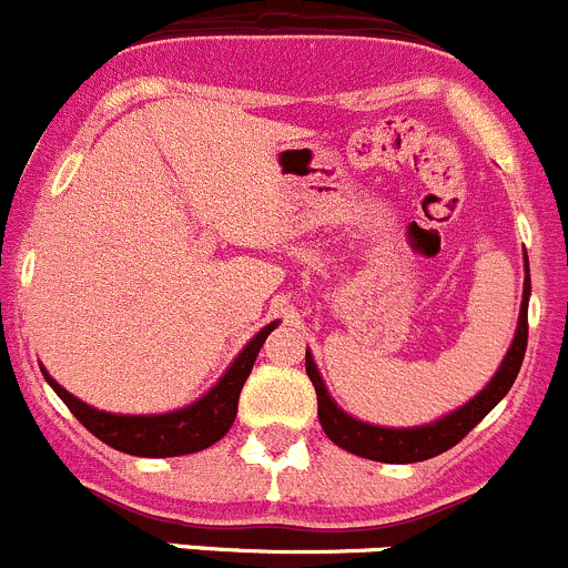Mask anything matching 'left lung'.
<instances>
[{
  "instance_id": "8db88e82",
  "label": "left lung",
  "mask_w": 568,
  "mask_h": 568,
  "mask_svg": "<svg viewBox=\"0 0 568 568\" xmlns=\"http://www.w3.org/2000/svg\"><path fill=\"white\" fill-rule=\"evenodd\" d=\"M524 270H527V275H524V295L521 312H518L516 337H513L499 371H496L494 379L471 402L463 404L455 413L432 420V424L396 429V426H374L365 424V420H356L354 415H348L345 409H339L334 404L326 385H323L321 374H317L315 359L306 351V374H310L312 385H315L317 418H321V426L328 435V440L337 443L339 449L351 452V455L368 457V460L379 463H420L435 455H443L455 443H460L507 396V390L516 382L518 368H521L524 351H527V304H530V267H527V256H524Z\"/></svg>"
}]
</instances>
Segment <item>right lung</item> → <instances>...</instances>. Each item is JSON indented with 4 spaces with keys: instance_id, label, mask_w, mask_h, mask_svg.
Returning <instances> with one entry per match:
<instances>
[{
    "instance_id": "add662e5",
    "label": "right lung",
    "mask_w": 568,
    "mask_h": 568,
    "mask_svg": "<svg viewBox=\"0 0 568 568\" xmlns=\"http://www.w3.org/2000/svg\"><path fill=\"white\" fill-rule=\"evenodd\" d=\"M278 326L273 321L264 326L251 343L242 348V354L231 362V368L225 371L223 379L197 402L189 407L172 409V413L161 415H116L105 413V409H94L85 402L74 398L67 387L58 385L44 368V379L50 382L52 390L61 396V402L72 409L74 418L85 426L94 437L108 443L111 449L125 452V455L136 457H178L192 455V452L209 449L212 443H217L225 432L231 429L236 418V404H240V393L245 379L251 376L253 362H256L258 348L264 345L267 334Z\"/></svg>"
}]
</instances>
